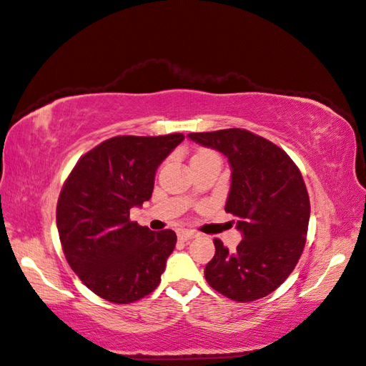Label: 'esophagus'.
I'll list each match as a JSON object with an SVG mask.
<instances>
[{"mask_svg": "<svg viewBox=\"0 0 366 366\" xmlns=\"http://www.w3.org/2000/svg\"><path fill=\"white\" fill-rule=\"evenodd\" d=\"M177 237H179V240H182V242H187V240L197 237V232L190 231V229H181L177 232Z\"/></svg>", "mask_w": 366, "mask_h": 366, "instance_id": "34e87169", "label": "esophagus"}]
</instances>
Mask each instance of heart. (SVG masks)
I'll list each match as a JSON object with an SVG mask.
<instances>
[{
  "instance_id": "obj_1",
  "label": "heart",
  "mask_w": 366,
  "mask_h": 366,
  "mask_svg": "<svg viewBox=\"0 0 366 366\" xmlns=\"http://www.w3.org/2000/svg\"><path fill=\"white\" fill-rule=\"evenodd\" d=\"M204 154H209V152L207 151H199L197 155H204Z\"/></svg>"
}]
</instances>
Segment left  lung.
<instances>
[{
	"label": "left lung",
	"mask_w": 366,
	"mask_h": 366,
	"mask_svg": "<svg viewBox=\"0 0 366 366\" xmlns=\"http://www.w3.org/2000/svg\"><path fill=\"white\" fill-rule=\"evenodd\" d=\"M189 138L228 157L231 190L224 211L236 217L244 236L234 252L214 239L207 283L236 302L266 297L290 277L307 242L310 198L300 169L282 147L245 129Z\"/></svg>",
	"instance_id": "1"
}]
</instances>
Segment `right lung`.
<instances>
[{
  "mask_svg": "<svg viewBox=\"0 0 366 366\" xmlns=\"http://www.w3.org/2000/svg\"><path fill=\"white\" fill-rule=\"evenodd\" d=\"M182 139V134L108 138L67 176L56 206L59 240L69 266L99 297L132 303L159 286L176 232L139 227L130 209L152 197L155 171Z\"/></svg>",
  "mask_w": 366,
  "mask_h": 366,
  "instance_id": "obj_1",
  "label": "right lung"
}]
</instances>
